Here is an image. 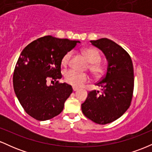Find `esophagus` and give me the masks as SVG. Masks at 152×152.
<instances>
[{
	"label": "esophagus",
	"instance_id": "1",
	"mask_svg": "<svg viewBox=\"0 0 152 152\" xmlns=\"http://www.w3.org/2000/svg\"><path fill=\"white\" fill-rule=\"evenodd\" d=\"M78 88H76V87H73V91H78Z\"/></svg>",
	"mask_w": 152,
	"mask_h": 152
}]
</instances>
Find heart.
<instances>
[{
	"mask_svg": "<svg viewBox=\"0 0 152 152\" xmlns=\"http://www.w3.org/2000/svg\"><path fill=\"white\" fill-rule=\"evenodd\" d=\"M83 53L90 62L89 69L92 74L97 76H102L104 73V66L99 62L101 55L99 50L96 48H89L83 50ZM71 56H72V52L69 51L63 56L61 60L63 65H67ZM88 78H89L88 75L86 73L78 72L73 69H69L64 72V79L66 83L75 87L81 86L83 83L88 81Z\"/></svg>",
	"mask_w": 152,
	"mask_h": 152,
	"instance_id": "obj_1",
	"label": "heart"
}]
</instances>
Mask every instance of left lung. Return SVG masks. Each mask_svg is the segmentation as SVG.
<instances>
[{
	"mask_svg": "<svg viewBox=\"0 0 152 152\" xmlns=\"http://www.w3.org/2000/svg\"><path fill=\"white\" fill-rule=\"evenodd\" d=\"M91 43L102 50L108 66L105 76L96 83L102 92H88L81 109L92 121L106 124L121 117L131 105L134 86L133 64L129 54L111 40L104 38Z\"/></svg>",
	"mask_w": 152,
	"mask_h": 152,
	"instance_id": "8db88e82",
	"label": "left lung"
}]
</instances>
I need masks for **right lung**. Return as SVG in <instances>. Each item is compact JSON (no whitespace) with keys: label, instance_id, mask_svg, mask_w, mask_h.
Instances as JSON below:
<instances>
[{"label":"right lung","instance_id":"right-lung-1","mask_svg":"<svg viewBox=\"0 0 152 152\" xmlns=\"http://www.w3.org/2000/svg\"><path fill=\"white\" fill-rule=\"evenodd\" d=\"M78 41L51 36L39 38L22 50L13 73L14 91L28 114L38 121L50 119L60 114L72 93V87L59 83L61 60ZM48 81H56L48 86Z\"/></svg>","mask_w":152,"mask_h":152}]
</instances>
